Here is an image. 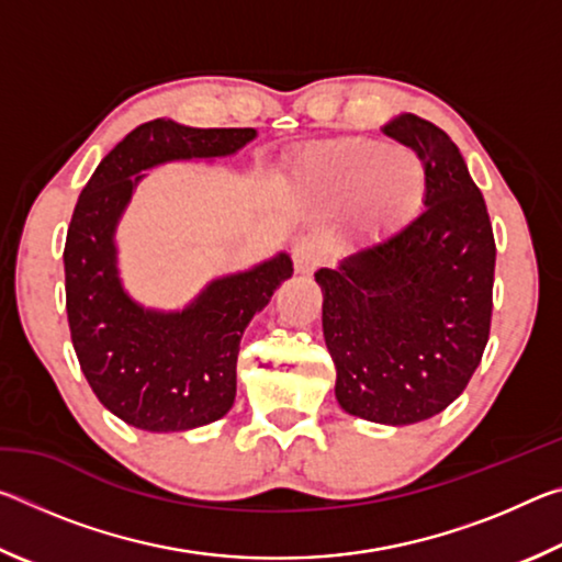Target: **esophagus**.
I'll return each mask as SVG.
<instances>
[{"label": "esophagus", "instance_id": "obj_1", "mask_svg": "<svg viewBox=\"0 0 562 562\" xmlns=\"http://www.w3.org/2000/svg\"><path fill=\"white\" fill-rule=\"evenodd\" d=\"M294 255V268L297 272H312L317 265L327 258V247L315 235H304L292 247Z\"/></svg>", "mask_w": 562, "mask_h": 562}]
</instances>
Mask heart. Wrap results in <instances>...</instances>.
Listing matches in <instances>:
<instances>
[{
  "instance_id": "1",
  "label": "heart",
  "mask_w": 562,
  "mask_h": 562,
  "mask_svg": "<svg viewBox=\"0 0 562 562\" xmlns=\"http://www.w3.org/2000/svg\"><path fill=\"white\" fill-rule=\"evenodd\" d=\"M300 178L325 195L357 198L361 217L372 227L406 223L426 188L422 160L369 138H337L310 148Z\"/></svg>"
}]
</instances>
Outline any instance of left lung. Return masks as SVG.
Masks as SVG:
<instances>
[{"instance_id": "1", "label": "left lung", "mask_w": 562, "mask_h": 562, "mask_svg": "<svg viewBox=\"0 0 562 562\" xmlns=\"http://www.w3.org/2000/svg\"><path fill=\"white\" fill-rule=\"evenodd\" d=\"M424 164V211L396 233L319 270L322 329L337 402L376 424L443 412L486 349L496 240L479 186L449 133L414 113L384 126Z\"/></svg>"}]
</instances>
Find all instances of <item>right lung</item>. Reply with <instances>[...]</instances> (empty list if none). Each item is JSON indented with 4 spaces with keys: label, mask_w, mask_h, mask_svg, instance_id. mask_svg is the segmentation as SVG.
<instances>
[{
    "label": "right lung",
    "mask_w": 562,
    "mask_h": 562,
    "mask_svg": "<svg viewBox=\"0 0 562 562\" xmlns=\"http://www.w3.org/2000/svg\"><path fill=\"white\" fill-rule=\"evenodd\" d=\"M255 128H190L156 119L133 128L93 170L64 245L71 341L99 402L144 431H186L217 422L235 402L245 327L292 274L278 258L207 284L183 312H154L121 288L113 231L140 180L166 160L231 156Z\"/></svg>",
    "instance_id": "add662e5"
}]
</instances>
